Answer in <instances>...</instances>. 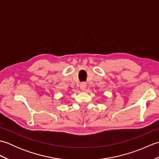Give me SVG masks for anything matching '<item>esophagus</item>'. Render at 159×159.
<instances>
[{"label": "esophagus", "mask_w": 159, "mask_h": 159, "mask_svg": "<svg viewBox=\"0 0 159 159\" xmlns=\"http://www.w3.org/2000/svg\"><path fill=\"white\" fill-rule=\"evenodd\" d=\"M86 87H87V84H86V83H85V82H83V83H80V89H81L82 91H84L85 89V88H86Z\"/></svg>", "instance_id": "obj_1"}]
</instances>
